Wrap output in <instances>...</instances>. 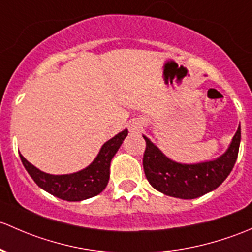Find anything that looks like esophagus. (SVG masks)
Returning a JSON list of instances; mask_svg holds the SVG:
<instances>
[{
  "mask_svg": "<svg viewBox=\"0 0 252 252\" xmlns=\"http://www.w3.org/2000/svg\"><path fill=\"white\" fill-rule=\"evenodd\" d=\"M142 128V124L141 121L138 120H133L131 124H129V131L132 132V133H136V132H139Z\"/></svg>",
  "mask_w": 252,
  "mask_h": 252,
  "instance_id": "obj_1",
  "label": "esophagus"
}]
</instances>
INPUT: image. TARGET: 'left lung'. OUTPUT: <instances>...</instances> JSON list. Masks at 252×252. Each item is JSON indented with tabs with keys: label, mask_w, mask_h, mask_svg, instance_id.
I'll return each mask as SVG.
<instances>
[{
	"label": "left lung",
	"mask_w": 252,
	"mask_h": 252,
	"mask_svg": "<svg viewBox=\"0 0 252 252\" xmlns=\"http://www.w3.org/2000/svg\"><path fill=\"white\" fill-rule=\"evenodd\" d=\"M143 157L147 180L153 188L165 195L180 199H195L215 190L234 167L239 152L240 125L224 154L211 161L181 164L167 158L148 137Z\"/></svg>",
	"instance_id": "obj_1"
}]
</instances>
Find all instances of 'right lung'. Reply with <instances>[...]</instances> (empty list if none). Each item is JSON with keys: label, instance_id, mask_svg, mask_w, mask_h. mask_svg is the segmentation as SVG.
<instances>
[{"label": "right lung", "instance_id": "add662e5", "mask_svg": "<svg viewBox=\"0 0 252 252\" xmlns=\"http://www.w3.org/2000/svg\"><path fill=\"white\" fill-rule=\"evenodd\" d=\"M128 131L124 129L100 148L95 159L81 171L68 175H51L30 164L22 154L23 165L40 188L66 201H81L98 195L105 189L110 176V162Z\"/></svg>", "mask_w": 252, "mask_h": 252}]
</instances>
